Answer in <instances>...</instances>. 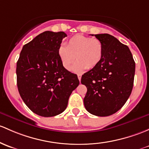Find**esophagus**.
Here are the masks:
<instances>
[{
    "mask_svg": "<svg viewBox=\"0 0 149 149\" xmlns=\"http://www.w3.org/2000/svg\"><path fill=\"white\" fill-rule=\"evenodd\" d=\"M78 79H79V81H81V74H78Z\"/></svg>",
    "mask_w": 149,
    "mask_h": 149,
    "instance_id": "1",
    "label": "esophagus"
}]
</instances>
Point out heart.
<instances>
[{
	"label": "heart",
	"instance_id": "b5f03b06",
	"mask_svg": "<svg viewBox=\"0 0 149 149\" xmlns=\"http://www.w3.org/2000/svg\"><path fill=\"white\" fill-rule=\"evenodd\" d=\"M103 52L101 40L83 35L73 36L68 39L65 46H61L58 49L59 57L65 69H70L76 56L77 62L73 69L77 72L95 68L102 60Z\"/></svg>",
	"mask_w": 149,
	"mask_h": 149
}]
</instances>
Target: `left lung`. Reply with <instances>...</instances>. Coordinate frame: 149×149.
Instances as JSON below:
<instances>
[{
	"label": "left lung",
	"instance_id": "obj_1",
	"mask_svg": "<svg viewBox=\"0 0 149 149\" xmlns=\"http://www.w3.org/2000/svg\"><path fill=\"white\" fill-rule=\"evenodd\" d=\"M94 36L102 42L104 52L98 65L81 77V84L87 88L84 103L90 113L109 116L120 110L131 95L135 61L128 47L114 36Z\"/></svg>",
	"mask_w": 149,
	"mask_h": 149
}]
</instances>
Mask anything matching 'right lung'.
Instances as JSON below:
<instances>
[{
    "label": "right lung",
    "mask_w": 149,
    "mask_h": 149,
    "mask_svg": "<svg viewBox=\"0 0 149 149\" xmlns=\"http://www.w3.org/2000/svg\"><path fill=\"white\" fill-rule=\"evenodd\" d=\"M63 31H45L24 45L17 61V86L26 106L43 117L61 113L72 91L79 85L77 75L65 69L58 55Z\"/></svg>",
    "instance_id": "right-lung-1"
}]
</instances>
